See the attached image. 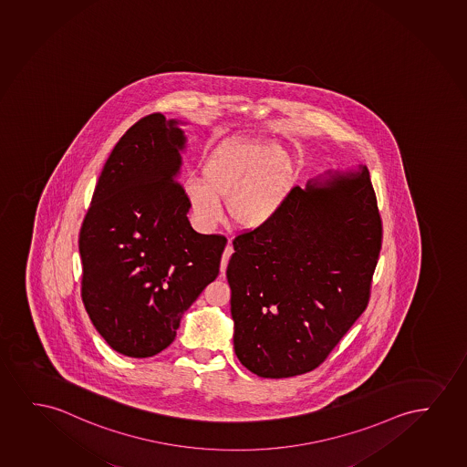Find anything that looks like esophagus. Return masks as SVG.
I'll return each mask as SVG.
<instances>
[{
    "label": "esophagus",
    "mask_w": 467,
    "mask_h": 467,
    "mask_svg": "<svg viewBox=\"0 0 467 467\" xmlns=\"http://www.w3.org/2000/svg\"><path fill=\"white\" fill-rule=\"evenodd\" d=\"M233 252H234L233 245L228 244V245L224 247L223 256H222V265H220V271H222V275H224V271H226V266H228V260H230L231 255H233Z\"/></svg>",
    "instance_id": "1"
}]
</instances>
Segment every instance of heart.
Here are the masks:
<instances>
[{
    "instance_id": "b5f03b06",
    "label": "heart",
    "mask_w": 467,
    "mask_h": 467,
    "mask_svg": "<svg viewBox=\"0 0 467 467\" xmlns=\"http://www.w3.org/2000/svg\"><path fill=\"white\" fill-rule=\"evenodd\" d=\"M295 185V167L285 150L268 141L230 140L204 164V179L190 177L183 194L194 217L211 228L222 220V204L241 230H258L281 211Z\"/></svg>"
}]
</instances>
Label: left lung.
Returning a JSON list of instances; mask_svg holds the SVG:
<instances>
[{
	"instance_id": "obj_1",
	"label": "left lung",
	"mask_w": 467,
	"mask_h": 467,
	"mask_svg": "<svg viewBox=\"0 0 467 467\" xmlns=\"http://www.w3.org/2000/svg\"><path fill=\"white\" fill-rule=\"evenodd\" d=\"M381 239L365 166L294 186L269 223L234 237L226 277L241 364L262 378L317 368L367 309Z\"/></svg>"
}]
</instances>
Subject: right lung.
<instances>
[{
    "instance_id": "1",
    "label": "right lung",
    "mask_w": 467,
    "mask_h": 467,
    "mask_svg": "<svg viewBox=\"0 0 467 467\" xmlns=\"http://www.w3.org/2000/svg\"><path fill=\"white\" fill-rule=\"evenodd\" d=\"M185 135L153 113L116 143L79 231L81 296L97 332L129 358H151L215 281L226 237L199 234L177 175Z\"/></svg>"
}]
</instances>
